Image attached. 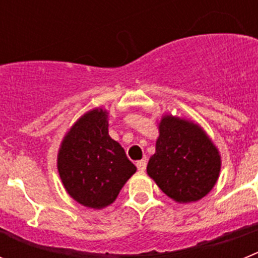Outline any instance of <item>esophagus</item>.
<instances>
[{
  "mask_svg": "<svg viewBox=\"0 0 258 258\" xmlns=\"http://www.w3.org/2000/svg\"><path fill=\"white\" fill-rule=\"evenodd\" d=\"M146 166H147V161L143 159V160H140L137 161V168H138V170H140L141 173H143L146 170Z\"/></svg>",
  "mask_w": 258,
  "mask_h": 258,
  "instance_id": "1",
  "label": "esophagus"
}]
</instances>
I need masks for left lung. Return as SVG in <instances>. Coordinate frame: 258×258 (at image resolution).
<instances>
[{"mask_svg": "<svg viewBox=\"0 0 258 258\" xmlns=\"http://www.w3.org/2000/svg\"><path fill=\"white\" fill-rule=\"evenodd\" d=\"M220 172V151L199 124L161 116L147 174L165 195L177 203L198 202L217 183Z\"/></svg>", "mask_w": 258, "mask_h": 258, "instance_id": "obj_1", "label": "left lung"}]
</instances>
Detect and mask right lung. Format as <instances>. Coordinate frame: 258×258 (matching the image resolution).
Returning <instances> with one entry per match:
<instances>
[{"instance_id": "1", "label": "right lung", "mask_w": 258, "mask_h": 258, "mask_svg": "<svg viewBox=\"0 0 258 258\" xmlns=\"http://www.w3.org/2000/svg\"><path fill=\"white\" fill-rule=\"evenodd\" d=\"M59 177L79 204L102 209L112 204L137 168L108 134L107 109H90L70 127L58 151Z\"/></svg>"}]
</instances>
